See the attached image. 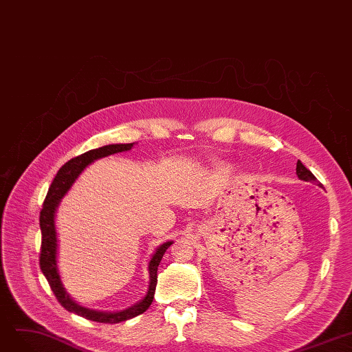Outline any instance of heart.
<instances>
[{
  "instance_id": "heart-1",
  "label": "heart",
  "mask_w": 352,
  "mask_h": 352,
  "mask_svg": "<svg viewBox=\"0 0 352 352\" xmlns=\"http://www.w3.org/2000/svg\"><path fill=\"white\" fill-rule=\"evenodd\" d=\"M222 169H223V171H230V166L229 165H222Z\"/></svg>"
}]
</instances>
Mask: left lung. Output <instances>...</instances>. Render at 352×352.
<instances>
[{
    "label": "left lung",
    "instance_id": "left-lung-1",
    "mask_svg": "<svg viewBox=\"0 0 352 352\" xmlns=\"http://www.w3.org/2000/svg\"><path fill=\"white\" fill-rule=\"evenodd\" d=\"M296 174H297V177L300 178V179H303V181H310V183H318V179H316V177L311 174L309 169L300 162V161H297V166H296Z\"/></svg>",
    "mask_w": 352,
    "mask_h": 352
}]
</instances>
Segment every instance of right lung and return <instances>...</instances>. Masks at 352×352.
Segmentation results:
<instances>
[{
  "label": "right lung",
  "mask_w": 352,
  "mask_h": 352,
  "mask_svg": "<svg viewBox=\"0 0 352 352\" xmlns=\"http://www.w3.org/2000/svg\"><path fill=\"white\" fill-rule=\"evenodd\" d=\"M135 143H113V145L101 146L98 149H91L80 156H75L71 161L65 164L52 181L46 199L43 201V209L41 212V230H42V248H41V270L43 276L50 284V289L56 296L58 302L72 314L82 316L88 320H94L100 323H119L127 319H132L143 311H146L153 300L155 287H156V272H158V265L164 254L169 246L173 245V241L164 242L160 245L153 252L148 270H149V287L145 297L139 300L136 305L130 306L120 311H101L88 309L75 302L74 298L67 293L60 280L59 268H58V235H56V225H55V214L60 200L65 197V194L69 191L75 179L80 177L84 169L93 164L94 161L104 158V156L114 155L119 152H126L133 148Z\"/></svg>",
  "instance_id": "obj_1"
}]
</instances>
